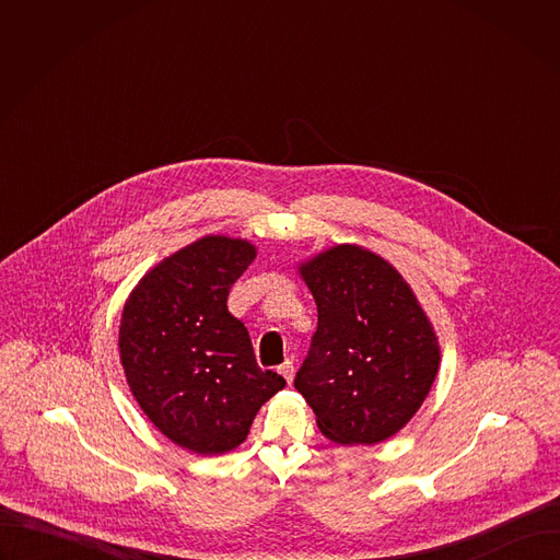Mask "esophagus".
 <instances>
[{
	"label": "esophagus",
	"mask_w": 560,
	"mask_h": 560,
	"mask_svg": "<svg viewBox=\"0 0 560 560\" xmlns=\"http://www.w3.org/2000/svg\"><path fill=\"white\" fill-rule=\"evenodd\" d=\"M279 372H281V376H283L288 383H292V376H294V363H292L290 359H285V361L279 365Z\"/></svg>",
	"instance_id": "1"
}]
</instances>
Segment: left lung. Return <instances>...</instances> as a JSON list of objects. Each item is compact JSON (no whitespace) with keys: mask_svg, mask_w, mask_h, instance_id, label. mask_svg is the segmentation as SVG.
I'll list each match as a JSON object with an SVG mask.
<instances>
[{"mask_svg":"<svg viewBox=\"0 0 560 560\" xmlns=\"http://www.w3.org/2000/svg\"><path fill=\"white\" fill-rule=\"evenodd\" d=\"M318 326L294 376L318 430L341 445H372L421 408L439 343L410 285L359 246H337L301 268Z\"/></svg>","mask_w":560,"mask_h":560,"instance_id":"left-lung-1","label":"left lung"}]
</instances>
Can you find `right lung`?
Instances as JSON below:
<instances>
[{"label": "right lung", "instance_id": "add662e5", "mask_svg": "<svg viewBox=\"0 0 560 560\" xmlns=\"http://www.w3.org/2000/svg\"><path fill=\"white\" fill-rule=\"evenodd\" d=\"M242 238L203 236L150 270L119 326L128 385L148 419L197 454L242 445L285 381L261 370L250 335L228 312L232 283L255 259Z\"/></svg>", "mask_w": 560, "mask_h": 560}]
</instances>
